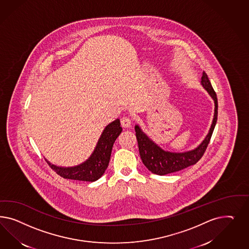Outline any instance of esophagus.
I'll use <instances>...</instances> for the list:
<instances>
[{"instance_id":"1","label":"esophagus","mask_w":249,"mask_h":249,"mask_svg":"<svg viewBox=\"0 0 249 249\" xmlns=\"http://www.w3.org/2000/svg\"><path fill=\"white\" fill-rule=\"evenodd\" d=\"M121 125L124 128H128L131 125V119L129 117H123L121 120Z\"/></svg>"}]
</instances>
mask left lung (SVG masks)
I'll list each match as a JSON object with an SVG mask.
<instances>
[{
	"label": "left lung",
	"mask_w": 249,
	"mask_h": 249,
	"mask_svg": "<svg viewBox=\"0 0 249 249\" xmlns=\"http://www.w3.org/2000/svg\"><path fill=\"white\" fill-rule=\"evenodd\" d=\"M201 83L214 101V115L208 134L205 137L203 142L195 150L185 152L165 151L160 147H159L155 142H153L141 128L138 125H136V138L138 141L141 158L144 165L146 166L147 169L151 171L152 174L165 175L179 172L189 166L196 164V162H198V160L203 157L204 152L206 151V148L211 140L213 128L215 127L217 121L218 103L216 93L213 90L211 82L204 71L202 75Z\"/></svg>",
	"instance_id": "left-lung-1"
}]
</instances>
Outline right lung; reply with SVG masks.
I'll use <instances>...</instances> for the list:
<instances>
[{"mask_svg":"<svg viewBox=\"0 0 249 249\" xmlns=\"http://www.w3.org/2000/svg\"><path fill=\"white\" fill-rule=\"evenodd\" d=\"M121 131L122 128L119 119L109 123L103 130L96 149L90 157L79 165L68 168L58 167L50 163L47 160H45L51 169L65 179L84 181H97L104 174L108 166L114 142Z\"/></svg>","mask_w":249,"mask_h":249,"instance_id":"1","label":"right lung"}]
</instances>
